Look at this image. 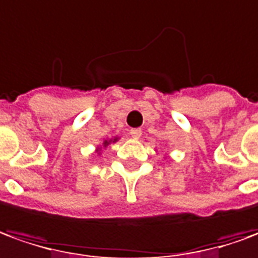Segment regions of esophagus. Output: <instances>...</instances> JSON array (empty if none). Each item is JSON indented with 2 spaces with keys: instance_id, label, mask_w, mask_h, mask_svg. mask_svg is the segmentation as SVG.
Masks as SVG:
<instances>
[{
  "instance_id": "obj_1",
  "label": "esophagus",
  "mask_w": 258,
  "mask_h": 258,
  "mask_svg": "<svg viewBox=\"0 0 258 258\" xmlns=\"http://www.w3.org/2000/svg\"><path fill=\"white\" fill-rule=\"evenodd\" d=\"M131 136H132L133 139H139L140 136H142V131L140 129H131Z\"/></svg>"
}]
</instances>
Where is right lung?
I'll use <instances>...</instances> for the list:
<instances>
[{"instance_id": "obj_1", "label": "right lung", "mask_w": 258, "mask_h": 258, "mask_svg": "<svg viewBox=\"0 0 258 258\" xmlns=\"http://www.w3.org/2000/svg\"><path fill=\"white\" fill-rule=\"evenodd\" d=\"M118 140H119V136H115V138H111V139H105L102 143H101V145H98V146L95 147V153L99 156V154H101V150H102V147L105 149V147L109 146L111 143H115V142H118Z\"/></svg>"}]
</instances>
